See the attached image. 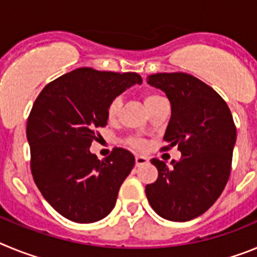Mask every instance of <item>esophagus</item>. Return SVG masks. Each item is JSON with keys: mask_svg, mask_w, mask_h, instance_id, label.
<instances>
[{"mask_svg": "<svg viewBox=\"0 0 257 257\" xmlns=\"http://www.w3.org/2000/svg\"><path fill=\"white\" fill-rule=\"evenodd\" d=\"M145 163H148V158L147 157H143V156H138L135 158V165L138 166V167H140V166L145 165Z\"/></svg>", "mask_w": 257, "mask_h": 257, "instance_id": "esophagus-1", "label": "esophagus"}]
</instances>
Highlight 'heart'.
I'll list each match as a JSON object with an SVG mask.
<instances>
[{"instance_id":"heart-1","label":"heart","mask_w":257,"mask_h":257,"mask_svg":"<svg viewBox=\"0 0 257 257\" xmlns=\"http://www.w3.org/2000/svg\"><path fill=\"white\" fill-rule=\"evenodd\" d=\"M161 99H163V97L160 96V95L148 94L145 96L144 104L145 106H147V109H149L152 105H154L157 101H160ZM121 104L122 103L119 97H114V99L110 100V103L108 104V108H106V117H108L109 121H114L115 118L118 117L119 110H121ZM128 143H130L131 147L135 149H140V151H142V149L147 148V143L142 139H138V138H133V139L128 140Z\"/></svg>"}]
</instances>
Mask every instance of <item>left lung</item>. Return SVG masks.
<instances>
[{
  "label": "left lung",
  "mask_w": 257,
  "mask_h": 257,
  "mask_svg": "<svg viewBox=\"0 0 257 257\" xmlns=\"http://www.w3.org/2000/svg\"><path fill=\"white\" fill-rule=\"evenodd\" d=\"M147 82L169 97L171 118L166 128L169 147L179 161L167 166L153 158L158 179L145 187L152 208L163 219L188 221L205 213L228 183L237 128L230 109L212 87L187 73H157Z\"/></svg>",
  "instance_id": "obj_1"
}]
</instances>
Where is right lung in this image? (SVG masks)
<instances>
[{
    "mask_svg": "<svg viewBox=\"0 0 257 257\" xmlns=\"http://www.w3.org/2000/svg\"><path fill=\"white\" fill-rule=\"evenodd\" d=\"M138 73L78 68L45 86L27 122L31 170L44 198L61 216L95 222L114 208L135 157L114 148L105 160L90 152L95 130L108 123L110 100L134 85Z\"/></svg>",
    "mask_w": 257,
    "mask_h": 257,
    "instance_id": "obj_1",
    "label": "right lung"
}]
</instances>
